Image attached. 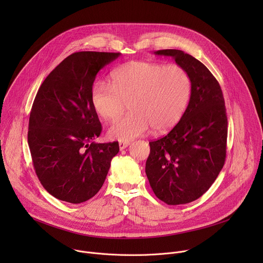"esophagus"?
<instances>
[{"label": "esophagus", "instance_id": "1", "mask_svg": "<svg viewBox=\"0 0 263 263\" xmlns=\"http://www.w3.org/2000/svg\"><path fill=\"white\" fill-rule=\"evenodd\" d=\"M129 144H130V142H127V141H120V143H119L120 149H124V148L127 147Z\"/></svg>", "mask_w": 263, "mask_h": 263}]
</instances>
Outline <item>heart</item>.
<instances>
[{
	"mask_svg": "<svg viewBox=\"0 0 263 263\" xmlns=\"http://www.w3.org/2000/svg\"><path fill=\"white\" fill-rule=\"evenodd\" d=\"M111 84L97 82L90 95L97 115L107 122H116L129 103L131 114L112 126L111 138L129 141L152 128L162 133L181 119L191 96V78L177 65L133 61L115 70Z\"/></svg>",
	"mask_w": 263,
	"mask_h": 263,
	"instance_id": "1",
	"label": "heart"
}]
</instances>
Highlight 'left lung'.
<instances>
[{
    "label": "left lung",
    "instance_id": "1",
    "mask_svg": "<svg viewBox=\"0 0 263 263\" xmlns=\"http://www.w3.org/2000/svg\"><path fill=\"white\" fill-rule=\"evenodd\" d=\"M191 78L189 106L170 133L149 141L145 174L155 196L167 205L191 203L212 185L226 160L228 119L221 88L210 70L180 50H159Z\"/></svg>",
    "mask_w": 263,
    "mask_h": 263
}]
</instances>
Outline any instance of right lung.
<instances>
[{"label":"right lung","mask_w":263,"mask_h":263,"mask_svg":"<svg viewBox=\"0 0 263 263\" xmlns=\"http://www.w3.org/2000/svg\"><path fill=\"white\" fill-rule=\"evenodd\" d=\"M121 53L76 52L45 79L34 99L28 143L35 173L58 200L80 204L104 184L118 141L97 143L102 125L90 95L97 73Z\"/></svg>","instance_id":"right-lung-1"}]
</instances>
